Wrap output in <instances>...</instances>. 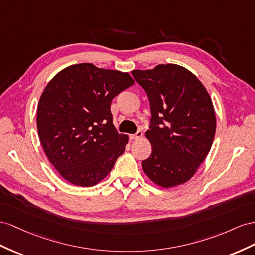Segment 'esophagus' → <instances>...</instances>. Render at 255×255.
Wrapping results in <instances>:
<instances>
[{"label": "esophagus", "mask_w": 255, "mask_h": 255, "mask_svg": "<svg viewBox=\"0 0 255 255\" xmlns=\"http://www.w3.org/2000/svg\"><path fill=\"white\" fill-rule=\"evenodd\" d=\"M142 135H143V132L141 131V130H138V131H136L134 134H130L129 138L131 140H136V139H140Z\"/></svg>", "instance_id": "34e87169"}]
</instances>
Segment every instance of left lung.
Instances as JSON below:
<instances>
[{"instance_id":"8db88e82","label":"left lung","mask_w":255,"mask_h":255,"mask_svg":"<svg viewBox=\"0 0 255 255\" xmlns=\"http://www.w3.org/2000/svg\"><path fill=\"white\" fill-rule=\"evenodd\" d=\"M131 73L145 90L152 114L145 132L152 153L142 161L143 171L161 187L183 184L212 145L217 120L211 98L198 78L178 64Z\"/></svg>"}]
</instances>
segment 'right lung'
Segmentation results:
<instances>
[{"label": "right lung", "mask_w": 255, "mask_h": 255, "mask_svg": "<svg viewBox=\"0 0 255 255\" xmlns=\"http://www.w3.org/2000/svg\"><path fill=\"white\" fill-rule=\"evenodd\" d=\"M133 84L129 73L80 63L60 71L45 87L37 106L38 138L70 183H99L125 151L128 135L116 131L111 103Z\"/></svg>", "instance_id": "obj_1"}]
</instances>
